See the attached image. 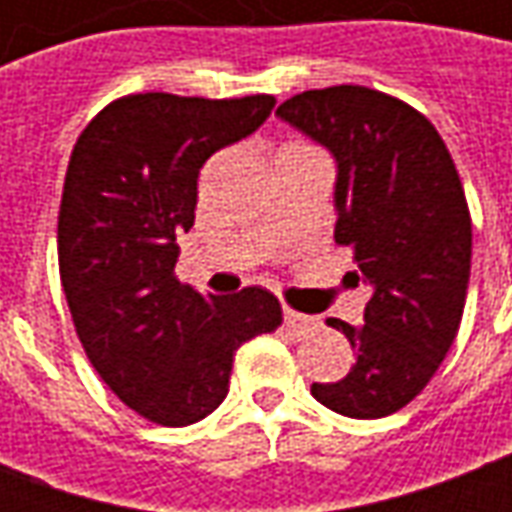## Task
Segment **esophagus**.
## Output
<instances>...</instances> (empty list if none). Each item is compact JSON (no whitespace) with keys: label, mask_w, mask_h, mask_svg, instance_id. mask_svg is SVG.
<instances>
[{"label":"esophagus","mask_w":512,"mask_h":512,"mask_svg":"<svg viewBox=\"0 0 512 512\" xmlns=\"http://www.w3.org/2000/svg\"><path fill=\"white\" fill-rule=\"evenodd\" d=\"M285 323H288V329H293V332H304V329L315 326V318L312 315H301L296 310H285Z\"/></svg>","instance_id":"34e87169"}]
</instances>
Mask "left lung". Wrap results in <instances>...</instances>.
<instances>
[{
  "mask_svg": "<svg viewBox=\"0 0 512 512\" xmlns=\"http://www.w3.org/2000/svg\"><path fill=\"white\" fill-rule=\"evenodd\" d=\"M279 120L332 153L334 241L354 249L370 288L365 326L332 318L356 365L312 397L343 417L395 414L450 351L472 271V219L458 169L425 115L359 84L293 95Z\"/></svg>",
  "mask_w": 512,
  "mask_h": 512,
  "instance_id": "1",
  "label": "left lung"
}]
</instances>
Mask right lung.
I'll return each mask as SVG.
<instances>
[{
    "label": "right lung",
    "mask_w": 512,
    "mask_h": 512,
    "mask_svg": "<svg viewBox=\"0 0 512 512\" xmlns=\"http://www.w3.org/2000/svg\"><path fill=\"white\" fill-rule=\"evenodd\" d=\"M274 104L128 95L76 139L57 224L62 290L98 376L150 422L208 417L227 397L235 351L282 323L268 290L202 296L175 279L202 164L255 134Z\"/></svg>",
    "instance_id": "right-lung-1"
}]
</instances>
